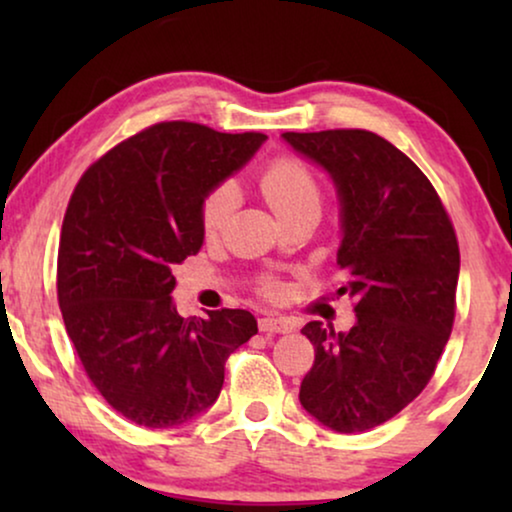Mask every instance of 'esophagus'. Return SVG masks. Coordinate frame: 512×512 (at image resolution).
I'll return each mask as SVG.
<instances>
[{
  "mask_svg": "<svg viewBox=\"0 0 512 512\" xmlns=\"http://www.w3.org/2000/svg\"><path fill=\"white\" fill-rule=\"evenodd\" d=\"M258 328H261L263 333H291V331H296V321L265 314V317L258 319Z\"/></svg>",
  "mask_w": 512,
  "mask_h": 512,
  "instance_id": "esophagus-1",
  "label": "esophagus"
}]
</instances>
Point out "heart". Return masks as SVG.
Masks as SVG:
<instances>
[{
  "instance_id": "b5f03b06",
  "label": "heart",
  "mask_w": 512,
  "mask_h": 512,
  "mask_svg": "<svg viewBox=\"0 0 512 512\" xmlns=\"http://www.w3.org/2000/svg\"><path fill=\"white\" fill-rule=\"evenodd\" d=\"M258 191L272 207L279 219L286 221L300 212H319L321 207V181L317 172L305 160L296 156H277L258 174ZM235 207V191L230 184H219L200 202V226L207 237L219 235L230 219ZM261 291L268 298L282 293V282L265 275Z\"/></svg>"
}]
</instances>
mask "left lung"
Listing matches in <instances>:
<instances>
[{
  "instance_id": "obj_1",
  "label": "left lung",
  "mask_w": 512,
  "mask_h": 512,
  "mask_svg": "<svg viewBox=\"0 0 512 512\" xmlns=\"http://www.w3.org/2000/svg\"><path fill=\"white\" fill-rule=\"evenodd\" d=\"M331 174L340 198L338 265L354 300L347 333L310 321L314 363L300 403L338 433L380 426L436 373L457 310L459 242L426 174L368 130L284 132Z\"/></svg>"
}]
</instances>
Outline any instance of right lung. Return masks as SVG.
I'll use <instances>...</instances> for the list:
<instances>
[{"mask_svg":"<svg viewBox=\"0 0 512 512\" xmlns=\"http://www.w3.org/2000/svg\"><path fill=\"white\" fill-rule=\"evenodd\" d=\"M261 132L163 121L104 153L69 198L58 303L81 366L111 408L172 429L221 394L226 361L258 333L247 310L184 319L172 268L205 240L200 202L254 156Z\"/></svg>","mask_w":512,"mask_h":512,"instance_id":"obj_1","label":"right lung"}]
</instances>
